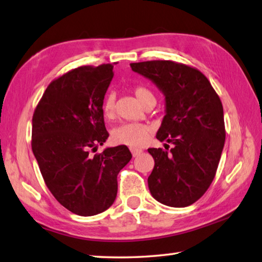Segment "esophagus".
<instances>
[{
  "mask_svg": "<svg viewBox=\"0 0 262 262\" xmlns=\"http://www.w3.org/2000/svg\"><path fill=\"white\" fill-rule=\"evenodd\" d=\"M131 152H132L133 157H137L141 154L142 149H139V148H131Z\"/></svg>",
  "mask_w": 262,
  "mask_h": 262,
  "instance_id": "34e87169",
  "label": "esophagus"
}]
</instances>
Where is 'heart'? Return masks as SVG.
I'll list each match as a JSON object with an SVG mask.
<instances>
[{
	"label": "heart",
	"instance_id": "b5f03b06",
	"mask_svg": "<svg viewBox=\"0 0 262 262\" xmlns=\"http://www.w3.org/2000/svg\"><path fill=\"white\" fill-rule=\"evenodd\" d=\"M136 97L139 101L144 103L155 98L154 95L146 88L137 86L135 89ZM102 112L106 117H112L115 113V95L108 93L102 102ZM151 135V129L149 126L140 123H124L116 126L112 132V140L116 145H125L132 148H138L144 146L148 138Z\"/></svg>",
	"mask_w": 262,
	"mask_h": 262
}]
</instances>
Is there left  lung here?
I'll return each instance as SVG.
<instances>
[{
	"instance_id": "left-lung-1",
	"label": "left lung",
	"mask_w": 262,
	"mask_h": 262,
	"mask_svg": "<svg viewBox=\"0 0 262 262\" xmlns=\"http://www.w3.org/2000/svg\"><path fill=\"white\" fill-rule=\"evenodd\" d=\"M164 95L165 115L156 138L173 145L170 152L149 148L155 161L148 177L160 203L185 208L201 199L213 181L225 145L224 108L203 74L170 60L130 63Z\"/></svg>"
}]
</instances>
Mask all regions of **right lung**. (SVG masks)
<instances>
[{
	"instance_id": "add662e5",
	"label": "right lung",
	"mask_w": 262,
	"mask_h": 262,
	"mask_svg": "<svg viewBox=\"0 0 262 262\" xmlns=\"http://www.w3.org/2000/svg\"><path fill=\"white\" fill-rule=\"evenodd\" d=\"M114 66H82L52 81L33 115L32 149L46 185L67 210L96 215L114 203L117 174L131 160L124 145L90 150L107 140L102 102Z\"/></svg>"
}]
</instances>
